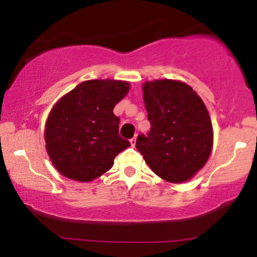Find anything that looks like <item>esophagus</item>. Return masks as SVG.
Segmentation results:
<instances>
[{"instance_id":"esophagus-1","label":"esophagus","mask_w":257,"mask_h":257,"mask_svg":"<svg viewBox=\"0 0 257 257\" xmlns=\"http://www.w3.org/2000/svg\"><path fill=\"white\" fill-rule=\"evenodd\" d=\"M131 145H132L133 147L137 145V137H134L133 139H131Z\"/></svg>"}]
</instances>
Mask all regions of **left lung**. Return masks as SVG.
Listing matches in <instances>:
<instances>
[{
    "mask_svg": "<svg viewBox=\"0 0 257 257\" xmlns=\"http://www.w3.org/2000/svg\"><path fill=\"white\" fill-rule=\"evenodd\" d=\"M143 91L151 131L138 137V151L166 181L192 179L208 162L214 143L204 102L192 87L176 79L145 82Z\"/></svg>",
    "mask_w": 257,
    "mask_h": 257,
    "instance_id": "left-lung-1",
    "label": "left lung"
}]
</instances>
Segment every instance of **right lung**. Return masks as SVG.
I'll return each instance as SVG.
<instances>
[{
	"label": "right lung",
	"instance_id": "obj_1",
	"mask_svg": "<svg viewBox=\"0 0 257 257\" xmlns=\"http://www.w3.org/2000/svg\"><path fill=\"white\" fill-rule=\"evenodd\" d=\"M131 84L117 79L79 83L53 106L44 128L46 150L65 178L89 182L111 169L113 159L131 146L118 134L113 108Z\"/></svg>",
	"mask_w": 257,
	"mask_h": 257
}]
</instances>
